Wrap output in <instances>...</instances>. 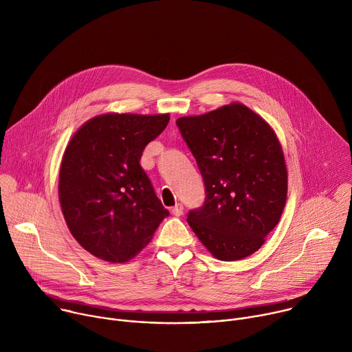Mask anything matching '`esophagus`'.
Here are the masks:
<instances>
[{
    "label": "esophagus",
    "mask_w": 352,
    "mask_h": 352,
    "mask_svg": "<svg viewBox=\"0 0 352 352\" xmlns=\"http://www.w3.org/2000/svg\"><path fill=\"white\" fill-rule=\"evenodd\" d=\"M173 214L174 216H177V217H179V216H182V213H184V206L181 205V204H178V205H175L174 208H173Z\"/></svg>",
    "instance_id": "obj_1"
}]
</instances>
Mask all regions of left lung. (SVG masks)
<instances>
[{
    "label": "left lung",
    "mask_w": 352,
    "mask_h": 352,
    "mask_svg": "<svg viewBox=\"0 0 352 352\" xmlns=\"http://www.w3.org/2000/svg\"><path fill=\"white\" fill-rule=\"evenodd\" d=\"M175 122L206 186L205 205L189 212L188 224L219 261L255 254L287 200L288 173L274 129L236 102Z\"/></svg>",
    "instance_id": "left-lung-1"
}]
</instances>
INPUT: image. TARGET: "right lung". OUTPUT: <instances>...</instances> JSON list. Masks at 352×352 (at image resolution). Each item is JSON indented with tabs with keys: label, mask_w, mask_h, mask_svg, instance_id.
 <instances>
[{
	"label": "right lung",
	"mask_w": 352,
	"mask_h": 352,
	"mask_svg": "<svg viewBox=\"0 0 352 352\" xmlns=\"http://www.w3.org/2000/svg\"><path fill=\"white\" fill-rule=\"evenodd\" d=\"M170 114L106 113L86 121L64 152L58 199L72 236L93 256L124 263L152 241L168 210L139 162Z\"/></svg>",
	"instance_id": "1"
}]
</instances>
